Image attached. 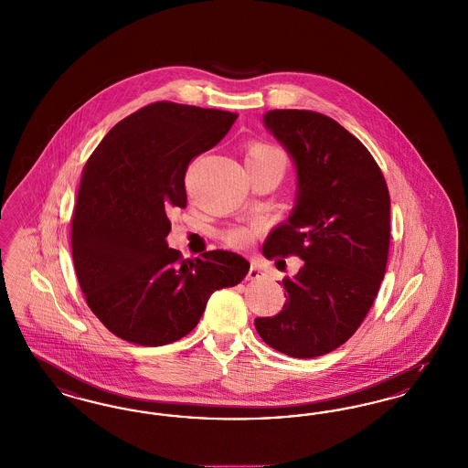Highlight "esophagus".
Instances as JSON below:
<instances>
[{
  "label": "esophagus",
  "mask_w": 468,
  "mask_h": 468,
  "mask_svg": "<svg viewBox=\"0 0 468 468\" xmlns=\"http://www.w3.org/2000/svg\"><path fill=\"white\" fill-rule=\"evenodd\" d=\"M264 276V269L261 267L259 264L250 265V271H248V280H259V278H262Z\"/></svg>",
  "instance_id": "obj_1"
}]
</instances>
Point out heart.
Here are the masks:
<instances>
[{"mask_svg": "<svg viewBox=\"0 0 468 468\" xmlns=\"http://www.w3.org/2000/svg\"><path fill=\"white\" fill-rule=\"evenodd\" d=\"M278 159L285 163V155L280 148L267 144V143H251L246 150V164L259 163V161H269ZM225 241L234 248H243L246 244L251 243L253 239V229L250 227H234L229 229L224 234Z\"/></svg>", "mask_w": 468, "mask_h": 468, "instance_id": "obj_1", "label": "heart"}]
</instances>
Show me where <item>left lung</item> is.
<instances>
[{
	"instance_id": "8db88e82",
	"label": "left lung",
	"mask_w": 468,
	"mask_h": 468,
	"mask_svg": "<svg viewBox=\"0 0 468 468\" xmlns=\"http://www.w3.org/2000/svg\"><path fill=\"white\" fill-rule=\"evenodd\" d=\"M265 127L297 167V204L264 243L269 261L297 255L286 304L257 318L265 345L293 358L322 356L356 332L387 272L389 192L364 143L309 110H271ZM282 262V261H280ZM278 264V262H276Z\"/></svg>"
}]
</instances>
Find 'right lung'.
<instances>
[{
	"label": "right lung",
	"mask_w": 468,
	"mask_h": 468,
	"mask_svg": "<svg viewBox=\"0 0 468 468\" xmlns=\"http://www.w3.org/2000/svg\"><path fill=\"white\" fill-rule=\"evenodd\" d=\"M236 113L146 104L113 125L83 167L71 222L73 264L87 305L127 343H175L199 324L213 292L241 283L250 264L213 250L183 261L169 248L167 211L186 206L185 173Z\"/></svg>",
	"instance_id": "add662e5"
}]
</instances>
